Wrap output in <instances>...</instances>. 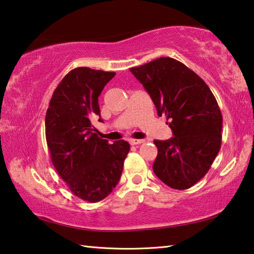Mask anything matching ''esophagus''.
I'll return each instance as SVG.
<instances>
[{
	"label": "esophagus",
	"mask_w": 254,
	"mask_h": 254,
	"mask_svg": "<svg viewBox=\"0 0 254 254\" xmlns=\"http://www.w3.org/2000/svg\"><path fill=\"white\" fill-rule=\"evenodd\" d=\"M141 143H144V140H137V139L130 140L131 145H137V144H141Z\"/></svg>",
	"instance_id": "34e87169"
}]
</instances>
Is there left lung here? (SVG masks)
<instances>
[{
	"mask_svg": "<svg viewBox=\"0 0 254 254\" xmlns=\"http://www.w3.org/2000/svg\"><path fill=\"white\" fill-rule=\"evenodd\" d=\"M130 71L173 132L171 139L154 140L155 175L172 189L191 188L209 171L221 147L222 114L213 93L196 73L172 58Z\"/></svg>",
	"mask_w": 254,
	"mask_h": 254,
	"instance_id": "left-lung-1",
	"label": "left lung"
}]
</instances>
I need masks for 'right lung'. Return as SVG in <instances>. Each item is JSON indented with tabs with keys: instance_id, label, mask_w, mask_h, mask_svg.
<instances>
[{
	"instance_id": "1",
	"label": "right lung",
	"mask_w": 254,
	"mask_h": 254,
	"mask_svg": "<svg viewBox=\"0 0 254 254\" xmlns=\"http://www.w3.org/2000/svg\"><path fill=\"white\" fill-rule=\"evenodd\" d=\"M114 75L90 67L70 71L54 90L45 115V136L55 170L73 194L93 203L113 191L130 151L127 141L110 144L101 139L91 122L101 115L99 96Z\"/></svg>"
}]
</instances>
